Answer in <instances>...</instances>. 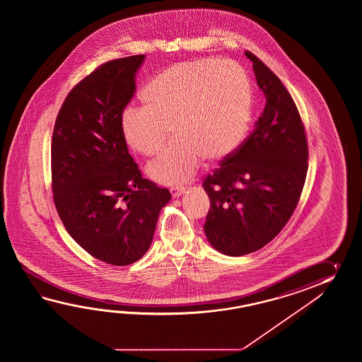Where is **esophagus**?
<instances>
[{"label":"esophagus","mask_w":362,"mask_h":362,"mask_svg":"<svg viewBox=\"0 0 362 362\" xmlns=\"http://www.w3.org/2000/svg\"><path fill=\"white\" fill-rule=\"evenodd\" d=\"M185 192H186V187H185V186H175V187H170V194H172L175 198L181 197Z\"/></svg>","instance_id":"obj_1"}]
</instances>
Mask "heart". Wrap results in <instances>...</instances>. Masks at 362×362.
Wrapping results in <instances>:
<instances>
[{"label":"heart","mask_w":362,"mask_h":362,"mask_svg":"<svg viewBox=\"0 0 362 362\" xmlns=\"http://www.w3.org/2000/svg\"><path fill=\"white\" fill-rule=\"evenodd\" d=\"M144 107L129 108L120 119L128 146L144 155L160 148L170 133L176 139L147 165L163 185L192 177L206 158L221 160L246 139L252 117V86L231 62H184L163 71L142 92Z\"/></svg>","instance_id":"1"}]
</instances>
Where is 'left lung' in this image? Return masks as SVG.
Returning <instances> with one entry per match:
<instances>
[{
	"label": "left lung",
	"instance_id": "left-lung-1",
	"mask_svg": "<svg viewBox=\"0 0 362 362\" xmlns=\"http://www.w3.org/2000/svg\"><path fill=\"white\" fill-rule=\"evenodd\" d=\"M245 55L265 107L251 136L203 182L211 202L203 229L209 245L228 256L255 252L284 229L308 170L305 132L290 93L259 58Z\"/></svg>",
	"mask_w": 362,
	"mask_h": 362
}]
</instances>
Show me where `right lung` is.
I'll list each match as a JSON object with an SVG mask.
<instances>
[{
	"mask_svg": "<svg viewBox=\"0 0 362 362\" xmlns=\"http://www.w3.org/2000/svg\"><path fill=\"white\" fill-rule=\"evenodd\" d=\"M145 55L110 61L69 93L52 142L54 203L69 235L100 262L124 267L153 243L167 189L142 178L120 119Z\"/></svg>",
	"mask_w": 362,
	"mask_h": 362,
	"instance_id": "obj_1",
	"label": "right lung"
}]
</instances>
